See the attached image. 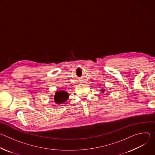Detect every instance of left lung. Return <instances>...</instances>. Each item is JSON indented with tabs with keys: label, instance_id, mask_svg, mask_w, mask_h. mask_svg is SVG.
<instances>
[{
	"label": "left lung",
	"instance_id": "8db88e82",
	"mask_svg": "<svg viewBox=\"0 0 155 155\" xmlns=\"http://www.w3.org/2000/svg\"><path fill=\"white\" fill-rule=\"evenodd\" d=\"M101 92H102V93H104V92H105V89L101 90Z\"/></svg>",
	"mask_w": 155,
	"mask_h": 155
}]
</instances>
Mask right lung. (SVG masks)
I'll return each instance as SVG.
<instances>
[{
	"label": "right lung",
	"instance_id": "right-lung-1",
	"mask_svg": "<svg viewBox=\"0 0 155 155\" xmlns=\"http://www.w3.org/2000/svg\"><path fill=\"white\" fill-rule=\"evenodd\" d=\"M69 97V94L66 91H59L56 92L54 96V100L56 104H61L65 102Z\"/></svg>",
	"mask_w": 155,
	"mask_h": 155
}]
</instances>
